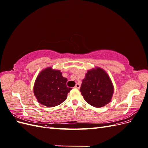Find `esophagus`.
I'll return each mask as SVG.
<instances>
[{"label": "esophagus", "mask_w": 148, "mask_h": 148, "mask_svg": "<svg viewBox=\"0 0 148 148\" xmlns=\"http://www.w3.org/2000/svg\"><path fill=\"white\" fill-rule=\"evenodd\" d=\"M75 88H77V89H79L80 88V85L78 83H77V84H76L75 86Z\"/></svg>", "instance_id": "1"}]
</instances>
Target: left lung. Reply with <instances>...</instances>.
<instances>
[{"label": "left lung", "instance_id": "8db88e82", "mask_svg": "<svg viewBox=\"0 0 148 148\" xmlns=\"http://www.w3.org/2000/svg\"><path fill=\"white\" fill-rule=\"evenodd\" d=\"M114 90L108 74L101 68L96 67L87 71L79 91L85 101L99 108L110 102Z\"/></svg>", "mask_w": 148, "mask_h": 148}]
</instances>
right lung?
Wrapping results in <instances>:
<instances>
[{
	"label": "right lung",
	"mask_w": 148,
	"mask_h": 148,
	"mask_svg": "<svg viewBox=\"0 0 148 148\" xmlns=\"http://www.w3.org/2000/svg\"><path fill=\"white\" fill-rule=\"evenodd\" d=\"M67 79L60 70L48 67L42 70L36 79L34 95L38 101L46 107H55L64 102L71 89L66 86Z\"/></svg>",
	"instance_id": "obj_1"
}]
</instances>
